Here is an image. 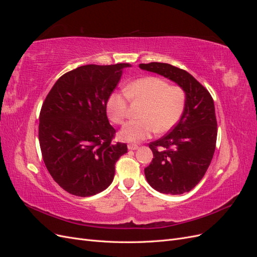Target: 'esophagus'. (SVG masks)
Returning <instances> with one entry per match:
<instances>
[{
    "label": "esophagus",
    "mask_w": 257,
    "mask_h": 257,
    "mask_svg": "<svg viewBox=\"0 0 257 257\" xmlns=\"http://www.w3.org/2000/svg\"><path fill=\"white\" fill-rule=\"evenodd\" d=\"M127 148H128V150H137L138 149V146L134 145V144H130L127 146Z\"/></svg>",
    "instance_id": "34e87169"
}]
</instances>
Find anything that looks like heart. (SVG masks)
Wrapping results in <instances>:
<instances>
[{
	"label": "heart",
	"instance_id": "obj_1",
	"mask_svg": "<svg viewBox=\"0 0 257 257\" xmlns=\"http://www.w3.org/2000/svg\"><path fill=\"white\" fill-rule=\"evenodd\" d=\"M128 97L134 102H145L141 120L126 123L119 133L121 141L141 143L154 133L167 132L180 120L184 111L186 95L179 85H170L160 77L148 76L131 82L125 92L114 91L106 103L109 119L115 124H122L128 116Z\"/></svg>",
	"mask_w": 257,
	"mask_h": 257
}]
</instances>
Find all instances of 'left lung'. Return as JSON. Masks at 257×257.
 Listing matches in <instances>:
<instances>
[{
  "label": "left lung",
  "instance_id": "obj_1",
  "mask_svg": "<svg viewBox=\"0 0 257 257\" xmlns=\"http://www.w3.org/2000/svg\"><path fill=\"white\" fill-rule=\"evenodd\" d=\"M139 67L166 77L185 92L180 120L167 135L149 144L153 159L145 168L147 181L154 190L180 195L195 188L213 158L217 134L213 99L184 69L159 62Z\"/></svg>",
  "mask_w": 257,
  "mask_h": 257
}]
</instances>
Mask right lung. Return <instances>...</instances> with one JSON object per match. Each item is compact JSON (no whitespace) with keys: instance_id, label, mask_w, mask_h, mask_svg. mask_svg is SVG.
Here are the masks:
<instances>
[{"instance_id":"obj_1","label":"right lung","mask_w":257,"mask_h":257,"mask_svg":"<svg viewBox=\"0 0 257 257\" xmlns=\"http://www.w3.org/2000/svg\"><path fill=\"white\" fill-rule=\"evenodd\" d=\"M128 66H79L61 76L46 96L38 126L43 160L69 194L88 197L107 189L116 161L127 152L125 144L112 143L106 103Z\"/></svg>"}]
</instances>
